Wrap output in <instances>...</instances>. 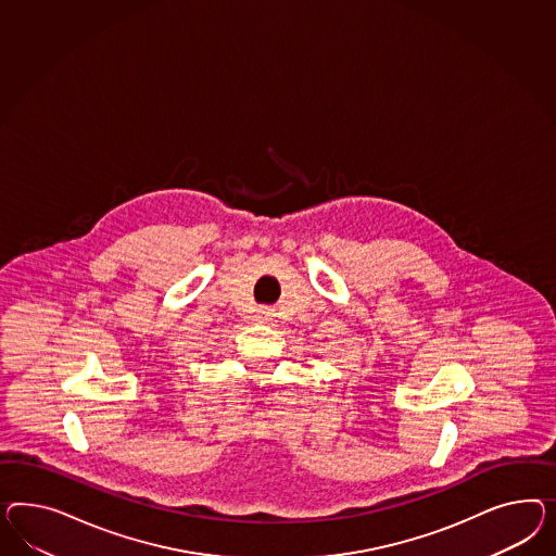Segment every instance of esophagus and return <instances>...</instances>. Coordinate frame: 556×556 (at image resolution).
Returning a JSON list of instances; mask_svg holds the SVG:
<instances>
[{
	"label": "esophagus",
	"mask_w": 556,
	"mask_h": 556,
	"mask_svg": "<svg viewBox=\"0 0 556 556\" xmlns=\"http://www.w3.org/2000/svg\"><path fill=\"white\" fill-rule=\"evenodd\" d=\"M258 317H261V319H263V321H267V319H270L269 309H265V307H263V309H261V312H258Z\"/></svg>",
	"instance_id": "1"
}]
</instances>
